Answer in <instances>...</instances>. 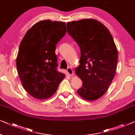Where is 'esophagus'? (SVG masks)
<instances>
[{
    "instance_id": "1",
    "label": "esophagus",
    "mask_w": 135,
    "mask_h": 135,
    "mask_svg": "<svg viewBox=\"0 0 135 135\" xmlns=\"http://www.w3.org/2000/svg\"><path fill=\"white\" fill-rule=\"evenodd\" d=\"M67 72H68V75L71 76H73V73H74V72H73V70H72V68H70V67H69V68H67Z\"/></svg>"
}]
</instances>
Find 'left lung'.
Returning a JSON list of instances; mask_svg holds the SVG:
<instances>
[{
    "instance_id": "1",
    "label": "left lung",
    "mask_w": 135,
    "mask_h": 135,
    "mask_svg": "<svg viewBox=\"0 0 135 135\" xmlns=\"http://www.w3.org/2000/svg\"><path fill=\"white\" fill-rule=\"evenodd\" d=\"M67 32L80 48L79 65L76 68L83 86L77 91L89 101L103 95L114 79L118 52L109 30L93 19L67 23Z\"/></svg>"
}]
</instances>
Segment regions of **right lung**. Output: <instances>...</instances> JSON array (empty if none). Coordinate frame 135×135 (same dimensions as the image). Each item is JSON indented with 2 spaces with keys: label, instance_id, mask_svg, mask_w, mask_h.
<instances>
[{
  "label": "right lung",
  "instance_id": "right-lung-1",
  "mask_svg": "<svg viewBox=\"0 0 135 135\" xmlns=\"http://www.w3.org/2000/svg\"><path fill=\"white\" fill-rule=\"evenodd\" d=\"M66 32L65 22L40 21L26 32L20 43L17 71L22 86L34 98L51 97L65 76L57 70L55 51Z\"/></svg>",
  "mask_w": 135,
  "mask_h": 135
}]
</instances>
